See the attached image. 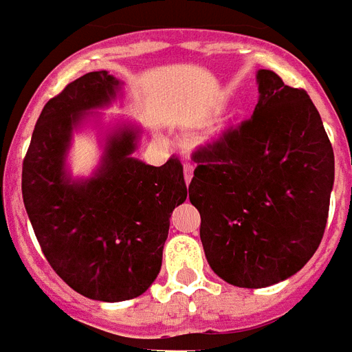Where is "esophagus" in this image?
I'll list each match as a JSON object with an SVG mask.
<instances>
[{"label":"esophagus","instance_id":"esophagus-1","mask_svg":"<svg viewBox=\"0 0 352 352\" xmlns=\"http://www.w3.org/2000/svg\"><path fill=\"white\" fill-rule=\"evenodd\" d=\"M184 176H185V184L189 187L190 179H192V165L190 163H184Z\"/></svg>","mask_w":352,"mask_h":352}]
</instances>
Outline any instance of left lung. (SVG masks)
<instances>
[{
  "instance_id": "1",
  "label": "left lung",
  "mask_w": 352,
  "mask_h": 352,
  "mask_svg": "<svg viewBox=\"0 0 352 352\" xmlns=\"http://www.w3.org/2000/svg\"><path fill=\"white\" fill-rule=\"evenodd\" d=\"M252 116L194 153L190 204L210 269L230 285L261 289L302 269L329 216L334 153L303 89L258 70Z\"/></svg>"
}]
</instances>
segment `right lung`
Wrapping results in <instances>:
<instances>
[{
	"label": "right lung",
	"instance_id": "right-lung-1",
	"mask_svg": "<svg viewBox=\"0 0 352 352\" xmlns=\"http://www.w3.org/2000/svg\"><path fill=\"white\" fill-rule=\"evenodd\" d=\"M120 81L107 70L81 76L50 98L23 160L21 192L45 258L69 287L100 302H123L151 287L162 269L174 207L187 198L176 156L153 167L132 158L138 131L109 136L96 174L72 182L65 170L72 129L111 103Z\"/></svg>",
	"mask_w": 352,
	"mask_h": 352
}]
</instances>
